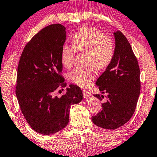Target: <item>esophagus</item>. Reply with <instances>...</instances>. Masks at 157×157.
Returning a JSON list of instances; mask_svg holds the SVG:
<instances>
[{
	"instance_id": "obj_1",
	"label": "esophagus",
	"mask_w": 157,
	"mask_h": 157,
	"mask_svg": "<svg viewBox=\"0 0 157 157\" xmlns=\"http://www.w3.org/2000/svg\"><path fill=\"white\" fill-rule=\"evenodd\" d=\"M83 94H84V97H85V98H89L90 96H91V94L89 92L87 91H83Z\"/></svg>"
}]
</instances>
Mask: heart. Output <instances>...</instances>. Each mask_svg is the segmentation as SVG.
<instances>
[{"label":"heart","instance_id":"heart-1","mask_svg":"<svg viewBox=\"0 0 157 157\" xmlns=\"http://www.w3.org/2000/svg\"><path fill=\"white\" fill-rule=\"evenodd\" d=\"M72 47L64 45L61 50V63L66 68L72 67L75 51L87 52V64L98 70L107 67L113 58V42L93 27H85L78 30L72 37ZM94 77L95 71L92 67L76 69L70 75L71 81L83 88L91 85Z\"/></svg>","mask_w":157,"mask_h":157}]
</instances>
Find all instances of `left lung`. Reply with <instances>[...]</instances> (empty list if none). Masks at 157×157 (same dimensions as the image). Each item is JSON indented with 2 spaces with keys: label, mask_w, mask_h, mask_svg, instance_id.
Segmentation results:
<instances>
[{
  "label": "left lung",
  "mask_w": 157,
  "mask_h": 157,
  "mask_svg": "<svg viewBox=\"0 0 157 157\" xmlns=\"http://www.w3.org/2000/svg\"><path fill=\"white\" fill-rule=\"evenodd\" d=\"M114 56L96 85L107 93L102 110L92 117L94 124L106 129H116L129 121L135 111L140 93V70L132 47L122 32L116 30ZM101 101L102 94H94Z\"/></svg>",
  "instance_id": "1"
}]
</instances>
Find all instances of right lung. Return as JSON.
<instances>
[{
  "mask_svg": "<svg viewBox=\"0 0 157 157\" xmlns=\"http://www.w3.org/2000/svg\"><path fill=\"white\" fill-rule=\"evenodd\" d=\"M66 40V28L52 24L42 29L25 45L17 73L16 97L22 113L33 129L50 135L69 122L71 106L82 100V91L70 85L58 98L54 92L64 83L60 54Z\"/></svg>",
  "mask_w": 157,
  "mask_h": 157,
  "instance_id": "add662e5",
  "label": "right lung"
}]
</instances>
